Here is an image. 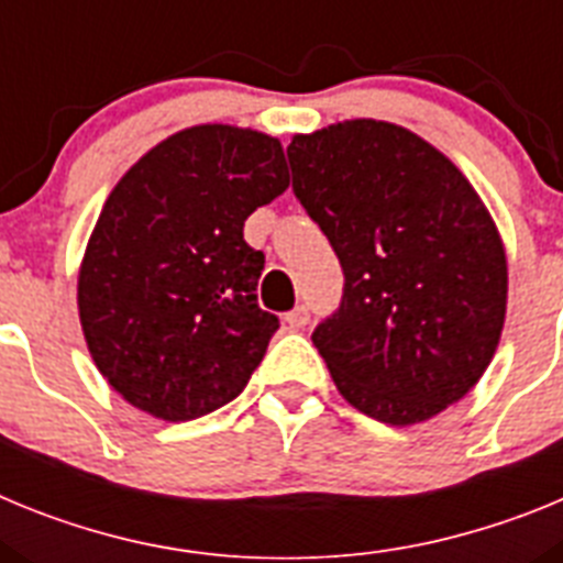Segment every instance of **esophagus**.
Wrapping results in <instances>:
<instances>
[{"label": "esophagus", "mask_w": 563, "mask_h": 563, "mask_svg": "<svg viewBox=\"0 0 563 563\" xmlns=\"http://www.w3.org/2000/svg\"><path fill=\"white\" fill-rule=\"evenodd\" d=\"M285 321H287V327H290V330H301V327L310 324V310H307L305 305L292 307V310L285 316Z\"/></svg>", "instance_id": "1"}]
</instances>
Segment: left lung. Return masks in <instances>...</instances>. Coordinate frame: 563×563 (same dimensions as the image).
<instances>
[{
    "mask_svg": "<svg viewBox=\"0 0 563 563\" xmlns=\"http://www.w3.org/2000/svg\"><path fill=\"white\" fill-rule=\"evenodd\" d=\"M292 191L343 267L341 307L316 327L343 400L415 426L474 389L507 310L496 222L454 163L389 121L292 134Z\"/></svg>",
    "mask_w": 563,
    "mask_h": 563,
    "instance_id": "1",
    "label": "left lung"
}]
</instances>
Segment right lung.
I'll return each mask as SVG.
<instances>
[{"label": "right lung", "mask_w": 563, "mask_h": 563, "mask_svg": "<svg viewBox=\"0 0 563 563\" xmlns=\"http://www.w3.org/2000/svg\"><path fill=\"white\" fill-rule=\"evenodd\" d=\"M287 186L276 137L202 123L112 188L78 271V318L98 372L134 409L186 422L245 389L278 318L256 305L265 253L242 228Z\"/></svg>", "instance_id": "obj_1"}]
</instances>
